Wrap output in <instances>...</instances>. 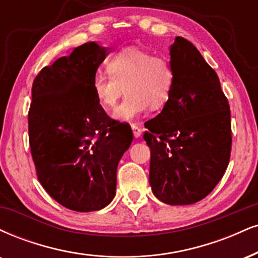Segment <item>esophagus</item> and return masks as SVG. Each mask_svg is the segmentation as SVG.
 Returning a JSON list of instances; mask_svg holds the SVG:
<instances>
[{
    "mask_svg": "<svg viewBox=\"0 0 258 258\" xmlns=\"http://www.w3.org/2000/svg\"><path fill=\"white\" fill-rule=\"evenodd\" d=\"M131 127H132V132H133V136H135V138L141 137V135H142L141 127H139L137 123H132Z\"/></svg>",
    "mask_w": 258,
    "mask_h": 258,
    "instance_id": "1",
    "label": "esophagus"
}]
</instances>
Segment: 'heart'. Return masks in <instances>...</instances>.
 Returning a JSON list of instances; mask_svg holds the SVG:
<instances>
[{"mask_svg":"<svg viewBox=\"0 0 258 258\" xmlns=\"http://www.w3.org/2000/svg\"><path fill=\"white\" fill-rule=\"evenodd\" d=\"M107 68L108 73L97 71L94 74L92 89L105 109L115 107L126 90V97L113 114L119 121L136 119L149 107L160 109L168 102L174 88L172 61L137 46H128L114 54Z\"/></svg>","mask_w":258,"mask_h":258,"instance_id":"1","label":"heart"}]
</instances>
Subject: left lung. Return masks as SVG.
I'll return each instance as SVG.
<instances>
[{"label": "left lung", "instance_id": "8db88e82", "mask_svg": "<svg viewBox=\"0 0 258 258\" xmlns=\"http://www.w3.org/2000/svg\"><path fill=\"white\" fill-rule=\"evenodd\" d=\"M172 95L145 123L153 194L170 206L206 198L225 174L232 149L231 110L218 74L182 37L170 45Z\"/></svg>", "mask_w": 258, "mask_h": 258}]
</instances>
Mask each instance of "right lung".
<instances>
[{"mask_svg": "<svg viewBox=\"0 0 258 258\" xmlns=\"http://www.w3.org/2000/svg\"><path fill=\"white\" fill-rule=\"evenodd\" d=\"M107 49L85 43L42 68L32 85L29 142L49 196L74 212H95L115 196L117 163L132 131L108 116L92 89Z\"/></svg>", "mask_w": 258, "mask_h": 258, "instance_id": "add662e5", "label": "right lung"}]
</instances>
